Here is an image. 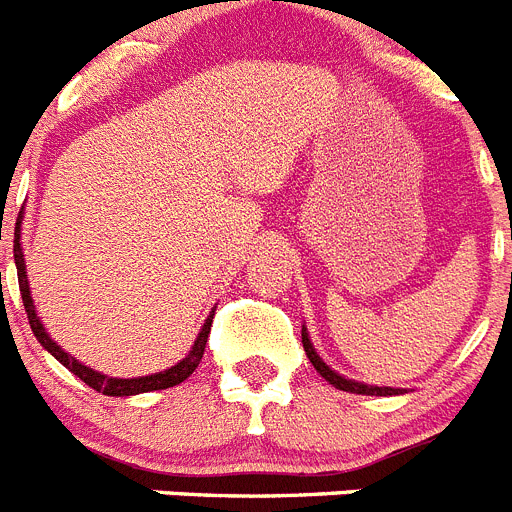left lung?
I'll use <instances>...</instances> for the list:
<instances>
[{
  "instance_id": "obj_1",
  "label": "left lung",
  "mask_w": 512,
  "mask_h": 512,
  "mask_svg": "<svg viewBox=\"0 0 512 512\" xmlns=\"http://www.w3.org/2000/svg\"><path fill=\"white\" fill-rule=\"evenodd\" d=\"M302 346H305V354L307 359H310V364L318 369L320 377L325 379V382H330L336 390H343V392H354V395H379V397H387V395H400V390H395V387H374V384H364V382H354V379H346L341 377L338 372H333L328 364H325L323 359L318 356V351L312 348L310 343V336H307V328H302Z\"/></svg>"
}]
</instances>
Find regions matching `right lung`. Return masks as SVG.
Wrapping results in <instances>:
<instances>
[{
    "label": "right lung",
    "mask_w": 512,
    "mask_h": 512,
    "mask_svg": "<svg viewBox=\"0 0 512 512\" xmlns=\"http://www.w3.org/2000/svg\"><path fill=\"white\" fill-rule=\"evenodd\" d=\"M20 230H22V212H20V217H17V225H15V264H17V282H20L22 305H25L27 320H30V328H33V333H35V338H38L40 346H43L48 354L56 356V359L61 361V364L66 366L71 374H76V377L81 379V382L89 384L92 390L102 392V395H107V397H128V395H140V392H153V390H166V387H176V384H182L184 379H187L189 374L197 369V366H200V359H202V354H205V346H207V336H210L212 315H215V310H212V315L205 320V325H202L200 336H197V341H194L192 351H189V354L184 356L179 364H174L171 369H166V372L148 374V377H135V379L104 377V374L94 372V369L84 366L81 361H76L74 356L66 354V351H63V348L58 346V343L53 341L48 333H45L43 323H40V318H38V312H35L33 297H30V284H27V271H25V256H22Z\"/></svg>",
    "instance_id": "right-lung-1"
}]
</instances>
